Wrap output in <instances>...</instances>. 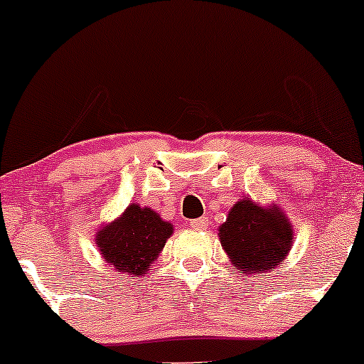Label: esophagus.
Wrapping results in <instances>:
<instances>
[{
    "instance_id": "34e87169",
    "label": "esophagus",
    "mask_w": 364,
    "mask_h": 364,
    "mask_svg": "<svg viewBox=\"0 0 364 364\" xmlns=\"http://www.w3.org/2000/svg\"><path fill=\"white\" fill-rule=\"evenodd\" d=\"M210 225L209 218H198V219H193V221L190 223V226L193 228V230H207Z\"/></svg>"
}]
</instances>
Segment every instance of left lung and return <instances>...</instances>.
I'll use <instances>...</instances> for the list:
<instances>
[{"mask_svg": "<svg viewBox=\"0 0 364 364\" xmlns=\"http://www.w3.org/2000/svg\"><path fill=\"white\" fill-rule=\"evenodd\" d=\"M219 240L235 269L243 274H259L274 269L289 255L294 243V228L282 207L240 198L218 228Z\"/></svg>", "mask_w": 364, "mask_h": 364, "instance_id": "left-lung-1", "label": "left lung"}]
</instances>
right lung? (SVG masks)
<instances>
[{
    "label": "right lung",
    "instance_id": "right-lung-1",
    "mask_svg": "<svg viewBox=\"0 0 364 364\" xmlns=\"http://www.w3.org/2000/svg\"><path fill=\"white\" fill-rule=\"evenodd\" d=\"M173 233V223L164 221L150 207L131 203L117 219L97 231L95 242L109 266L138 278L149 273Z\"/></svg>",
    "mask_w": 364,
    "mask_h": 364
}]
</instances>
